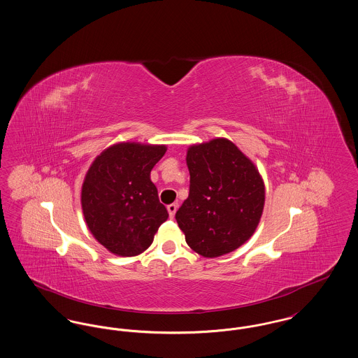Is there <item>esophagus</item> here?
<instances>
[{
  "instance_id": "esophagus-1",
  "label": "esophagus",
  "mask_w": 358,
  "mask_h": 358,
  "mask_svg": "<svg viewBox=\"0 0 358 358\" xmlns=\"http://www.w3.org/2000/svg\"><path fill=\"white\" fill-rule=\"evenodd\" d=\"M177 204H171L168 205V212H169V216H171V219L174 217V215H176V212H177Z\"/></svg>"
}]
</instances>
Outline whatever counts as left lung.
<instances>
[{
    "label": "left lung",
    "instance_id": "1",
    "mask_svg": "<svg viewBox=\"0 0 358 358\" xmlns=\"http://www.w3.org/2000/svg\"><path fill=\"white\" fill-rule=\"evenodd\" d=\"M189 196L176 213L187 245L204 257L238 250L255 232L266 200L255 164L227 138L190 145Z\"/></svg>",
    "mask_w": 358,
    "mask_h": 358
}]
</instances>
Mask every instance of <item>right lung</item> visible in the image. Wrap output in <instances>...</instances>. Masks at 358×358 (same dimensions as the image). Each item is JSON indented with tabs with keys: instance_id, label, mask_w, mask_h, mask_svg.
<instances>
[{
	"instance_id": "1",
	"label": "right lung",
	"mask_w": 358,
	"mask_h": 358,
	"mask_svg": "<svg viewBox=\"0 0 358 358\" xmlns=\"http://www.w3.org/2000/svg\"><path fill=\"white\" fill-rule=\"evenodd\" d=\"M166 150V145L114 143L85 173L80 196L85 224L111 254H142L168 220L169 213L150 180V171Z\"/></svg>"
}]
</instances>
